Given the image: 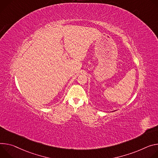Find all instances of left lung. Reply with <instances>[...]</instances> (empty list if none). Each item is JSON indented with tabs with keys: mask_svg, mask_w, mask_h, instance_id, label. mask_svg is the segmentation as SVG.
<instances>
[{
	"mask_svg": "<svg viewBox=\"0 0 158 158\" xmlns=\"http://www.w3.org/2000/svg\"><path fill=\"white\" fill-rule=\"evenodd\" d=\"M114 111H115V110H114ZM112 112H113V111H112Z\"/></svg>",
	"mask_w": 158,
	"mask_h": 158,
	"instance_id": "left-lung-1",
	"label": "left lung"
}]
</instances>
